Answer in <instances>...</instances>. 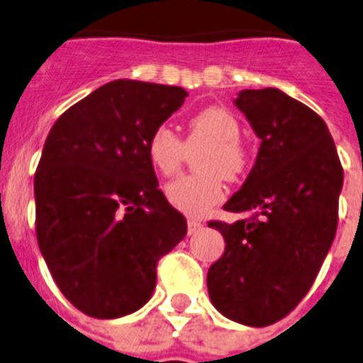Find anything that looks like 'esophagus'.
Listing matches in <instances>:
<instances>
[{
	"instance_id": "1",
	"label": "esophagus",
	"mask_w": 363,
	"mask_h": 363,
	"mask_svg": "<svg viewBox=\"0 0 363 363\" xmlns=\"http://www.w3.org/2000/svg\"><path fill=\"white\" fill-rule=\"evenodd\" d=\"M202 227H204V225L200 221H195V219H189V221H187V232H189V234H196V232L202 230Z\"/></svg>"
}]
</instances>
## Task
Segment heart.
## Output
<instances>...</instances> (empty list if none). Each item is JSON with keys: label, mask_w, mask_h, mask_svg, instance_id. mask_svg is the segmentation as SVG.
<instances>
[{"label": "heart", "mask_w": 363, "mask_h": 363, "mask_svg": "<svg viewBox=\"0 0 363 363\" xmlns=\"http://www.w3.org/2000/svg\"><path fill=\"white\" fill-rule=\"evenodd\" d=\"M196 152L199 172L185 174L164 187L167 200L187 216H202L225 196L223 178L238 179L247 168V150L240 140V123L223 106H206L187 120L182 140L168 125L155 127L147 138V159L163 176H172Z\"/></svg>", "instance_id": "heart-1"}]
</instances>
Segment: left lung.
<instances>
[{"instance_id":"left-lung-1","label":"left lung","mask_w":363,"mask_h":363,"mask_svg":"<svg viewBox=\"0 0 363 363\" xmlns=\"http://www.w3.org/2000/svg\"><path fill=\"white\" fill-rule=\"evenodd\" d=\"M236 106L260 140L257 163L227 211L210 221L225 253L208 269L213 306L240 324L269 326L303 300L337 230L343 167L317 112L275 88L243 89Z\"/></svg>"}]
</instances>
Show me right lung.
Instances as JSON below:
<instances>
[{"label": "right lung", "instance_id": "right-lung-1", "mask_svg": "<svg viewBox=\"0 0 363 363\" xmlns=\"http://www.w3.org/2000/svg\"><path fill=\"white\" fill-rule=\"evenodd\" d=\"M178 86L114 80L67 108L35 172V230L63 296L95 318L140 309L157 262L187 234L147 159V138L184 104Z\"/></svg>", "mask_w": 363, "mask_h": 363}]
</instances>
